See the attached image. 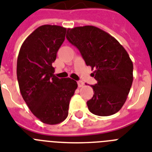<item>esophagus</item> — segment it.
<instances>
[{
	"instance_id": "34e87169",
	"label": "esophagus",
	"mask_w": 152,
	"mask_h": 152,
	"mask_svg": "<svg viewBox=\"0 0 152 152\" xmlns=\"http://www.w3.org/2000/svg\"><path fill=\"white\" fill-rule=\"evenodd\" d=\"M77 84H78V87L79 88H82V87H83V84H84V83H83V81H78V82H77Z\"/></svg>"
}]
</instances>
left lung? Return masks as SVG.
Listing matches in <instances>:
<instances>
[{"mask_svg":"<svg viewBox=\"0 0 152 152\" xmlns=\"http://www.w3.org/2000/svg\"><path fill=\"white\" fill-rule=\"evenodd\" d=\"M67 39L80 52L97 80L91 85L94 95L87 102L98 116H110L120 110L127 99L133 80V64L127 51L107 32L94 26L69 28Z\"/></svg>","mask_w":152,"mask_h":152,"instance_id":"8db88e82","label":"left lung"}]
</instances>
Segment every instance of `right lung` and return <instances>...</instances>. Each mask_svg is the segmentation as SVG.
<instances>
[{
	"label": "right lung",
	"instance_id": "add662e5",
	"mask_svg": "<svg viewBox=\"0 0 152 152\" xmlns=\"http://www.w3.org/2000/svg\"><path fill=\"white\" fill-rule=\"evenodd\" d=\"M66 28L42 25L20 47L16 74L22 97L42 122L57 125L66 119L69 102L78 85L70 78L55 76L52 63L65 39Z\"/></svg>",
	"mask_w": 152,
	"mask_h": 152
}]
</instances>
